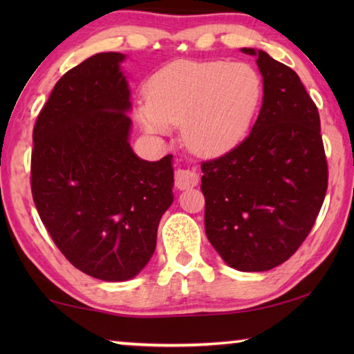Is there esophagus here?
Masks as SVG:
<instances>
[{"mask_svg":"<svg viewBox=\"0 0 354 354\" xmlns=\"http://www.w3.org/2000/svg\"><path fill=\"white\" fill-rule=\"evenodd\" d=\"M198 184V175L192 170H178L175 173V187L179 190H185L195 187Z\"/></svg>","mask_w":354,"mask_h":354,"instance_id":"esophagus-1","label":"esophagus"}]
</instances>
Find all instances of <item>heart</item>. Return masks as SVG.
I'll return each instance as SVG.
<instances>
[{
    "instance_id": "heart-1",
    "label": "heart",
    "mask_w": 354,
    "mask_h": 354,
    "mask_svg": "<svg viewBox=\"0 0 354 354\" xmlns=\"http://www.w3.org/2000/svg\"><path fill=\"white\" fill-rule=\"evenodd\" d=\"M263 84L243 62L178 61L160 68L147 87L136 118L153 136L183 124V140L201 156L236 147L261 106Z\"/></svg>"
}]
</instances>
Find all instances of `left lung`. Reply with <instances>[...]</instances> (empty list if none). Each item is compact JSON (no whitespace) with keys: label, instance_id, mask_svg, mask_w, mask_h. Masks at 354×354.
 Returning <instances> with one entry per match:
<instances>
[{"label":"left lung","instance_id":"8db88e82","mask_svg":"<svg viewBox=\"0 0 354 354\" xmlns=\"http://www.w3.org/2000/svg\"><path fill=\"white\" fill-rule=\"evenodd\" d=\"M257 57L263 100L251 133L201 162L206 236L227 266L266 272L286 262L313 230L328 189L320 115L290 67Z\"/></svg>","mask_w":354,"mask_h":354}]
</instances>
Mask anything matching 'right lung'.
<instances>
[{"label":"right lung","instance_id":"1","mask_svg":"<svg viewBox=\"0 0 354 354\" xmlns=\"http://www.w3.org/2000/svg\"><path fill=\"white\" fill-rule=\"evenodd\" d=\"M120 53H100L56 82L32 131L31 190L70 263L103 281L134 278L173 203L171 154L137 158L128 142L129 88Z\"/></svg>","mask_w":354,"mask_h":354}]
</instances>
